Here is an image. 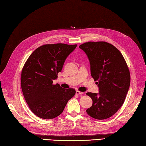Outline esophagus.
Instances as JSON below:
<instances>
[{"label":"esophagus","mask_w":146,"mask_h":146,"mask_svg":"<svg viewBox=\"0 0 146 146\" xmlns=\"http://www.w3.org/2000/svg\"><path fill=\"white\" fill-rule=\"evenodd\" d=\"M76 94L78 95H82L83 94V92H80V91H78V90H76Z\"/></svg>","instance_id":"1"}]
</instances>
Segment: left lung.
Returning a JSON list of instances; mask_svg holds the SVG:
<instances>
[{
  "instance_id": "1",
  "label": "left lung",
  "mask_w": 146,
  "mask_h": 146,
  "mask_svg": "<svg viewBox=\"0 0 146 146\" xmlns=\"http://www.w3.org/2000/svg\"><path fill=\"white\" fill-rule=\"evenodd\" d=\"M79 48L87 55L92 76L99 88L98 94L86 93L93 101L86 113L95 119H108L125 101L131 83L127 64L119 49L108 42L90 41Z\"/></svg>"
}]
</instances>
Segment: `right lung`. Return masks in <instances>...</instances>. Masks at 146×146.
Wrapping results in <instances>:
<instances>
[{
  "instance_id": "1",
  "label": "right lung",
  "mask_w": 146,
  "mask_h": 146,
  "mask_svg": "<svg viewBox=\"0 0 146 146\" xmlns=\"http://www.w3.org/2000/svg\"><path fill=\"white\" fill-rule=\"evenodd\" d=\"M77 44H44L35 49L21 72V88L28 107L36 115L52 119L63 112L68 101L75 95L73 88L53 84L68 56Z\"/></svg>"
}]
</instances>
